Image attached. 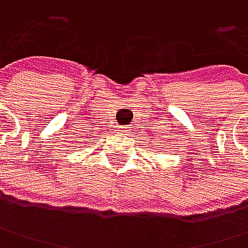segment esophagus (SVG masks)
Masks as SVG:
<instances>
[{"instance_id": "obj_1", "label": "esophagus", "mask_w": 248, "mask_h": 248, "mask_svg": "<svg viewBox=\"0 0 248 248\" xmlns=\"http://www.w3.org/2000/svg\"><path fill=\"white\" fill-rule=\"evenodd\" d=\"M116 132H119V134H123V132H126L128 131V126H123V125H117L116 129H114Z\"/></svg>"}]
</instances>
